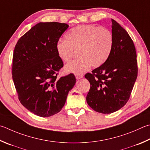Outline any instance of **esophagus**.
Here are the masks:
<instances>
[{"label":"esophagus","instance_id":"obj_1","mask_svg":"<svg viewBox=\"0 0 150 150\" xmlns=\"http://www.w3.org/2000/svg\"><path fill=\"white\" fill-rule=\"evenodd\" d=\"M75 77H76V79H79L83 77V75H77V74H75Z\"/></svg>","mask_w":150,"mask_h":150}]
</instances>
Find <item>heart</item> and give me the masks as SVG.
<instances>
[{"instance_id":"obj_1","label":"heart","mask_w":150,"mask_h":150,"mask_svg":"<svg viewBox=\"0 0 150 150\" xmlns=\"http://www.w3.org/2000/svg\"><path fill=\"white\" fill-rule=\"evenodd\" d=\"M66 39L56 43V52L66 62L77 51L79 58L66 64L64 69L77 75L85 72L91 66L96 67L102 65L113 46V35L110 30L94 25L76 26L66 33Z\"/></svg>"}]
</instances>
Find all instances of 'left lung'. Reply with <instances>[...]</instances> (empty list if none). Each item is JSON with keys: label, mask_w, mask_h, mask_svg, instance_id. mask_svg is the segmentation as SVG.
<instances>
[{"label": "left lung", "mask_w": 150, "mask_h": 150, "mask_svg": "<svg viewBox=\"0 0 150 150\" xmlns=\"http://www.w3.org/2000/svg\"><path fill=\"white\" fill-rule=\"evenodd\" d=\"M113 46L102 66L84 77L91 84L86 102L92 110L109 114L120 110L129 100L138 75L137 52L126 30L111 19Z\"/></svg>", "instance_id": "8db88e82"}]
</instances>
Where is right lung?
Instances as JSON below:
<instances>
[{
  "instance_id": "right-lung-1",
  "label": "right lung",
  "mask_w": 150,
  "mask_h": 150,
  "mask_svg": "<svg viewBox=\"0 0 150 150\" xmlns=\"http://www.w3.org/2000/svg\"><path fill=\"white\" fill-rule=\"evenodd\" d=\"M69 25L40 22L18 40L13 54L12 79L21 104L35 115L58 113L74 86L73 73L58 78L64 63L56 45Z\"/></svg>"
}]
</instances>
